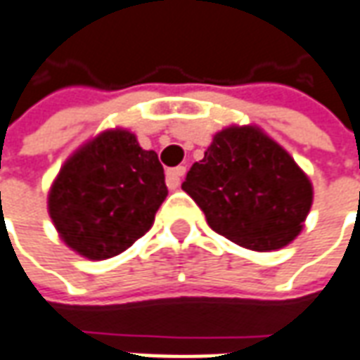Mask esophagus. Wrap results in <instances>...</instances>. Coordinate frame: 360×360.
<instances>
[{
    "instance_id": "obj_1",
    "label": "esophagus",
    "mask_w": 360,
    "mask_h": 360,
    "mask_svg": "<svg viewBox=\"0 0 360 360\" xmlns=\"http://www.w3.org/2000/svg\"><path fill=\"white\" fill-rule=\"evenodd\" d=\"M185 175V167H173L167 171V187L169 189H177L181 185V177Z\"/></svg>"
}]
</instances>
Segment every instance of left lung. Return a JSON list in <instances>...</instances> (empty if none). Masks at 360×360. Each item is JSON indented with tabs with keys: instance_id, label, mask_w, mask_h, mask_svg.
I'll list each match as a JSON object with an SVG mask.
<instances>
[{
	"instance_id": "1",
	"label": "left lung",
	"mask_w": 360,
	"mask_h": 360,
	"mask_svg": "<svg viewBox=\"0 0 360 360\" xmlns=\"http://www.w3.org/2000/svg\"><path fill=\"white\" fill-rule=\"evenodd\" d=\"M181 187L212 231L258 252L288 246L314 200L309 177L256 126L219 131Z\"/></svg>"
}]
</instances>
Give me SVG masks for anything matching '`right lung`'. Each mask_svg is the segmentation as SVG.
I'll return each instance as SVG.
<instances>
[{
  "instance_id": "1",
  "label": "right lung",
  "mask_w": 360,
  "mask_h": 360,
  "mask_svg": "<svg viewBox=\"0 0 360 360\" xmlns=\"http://www.w3.org/2000/svg\"><path fill=\"white\" fill-rule=\"evenodd\" d=\"M167 197L158 153L128 129H108L75 151L49 193L60 238L90 260L118 256L151 229Z\"/></svg>"
}]
</instances>
